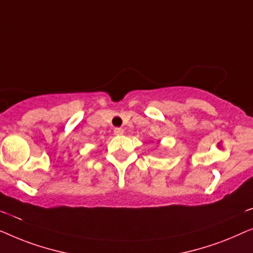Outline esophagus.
Instances as JSON below:
<instances>
[{
  "mask_svg": "<svg viewBox=\"0 0 253 253\" xmlns=\"http://www.w3.org/2000/svg\"><path fill=\"white\" fill-rule=\"evenodd\" d=\"M113 133H115L116 135H123L124 129H123V128H120V127H116L115 129H113Z\"/></svg>",
  "mask_w": 253,
  "mask_h": 253,
  "instance_id": "1",
  "label": "esophagus"
}]
</instances>
